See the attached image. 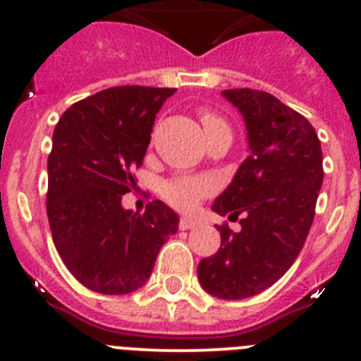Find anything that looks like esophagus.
<instances>
[{
	"instance_id": "34e87169",
	"label": "esophagus",
	"mask_w": 361,
	"mask_h": 361,
	"mask_svg": "<svg viewBox=\"0 0 361 361\" xmlns=\"http://www.w3.org/2000/svg\"><path fill=\"white\" fill-rule=\"evenodd\" d=\"M197 227V221L192 220V218H180V228L181 231H188V228Z\"/></svg>"
}]
</instances>
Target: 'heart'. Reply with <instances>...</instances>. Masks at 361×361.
Returning <instances> with one entry per match:
<instances>
[{
	"instance_id": "heart-1",
	"label": "heart",
	"mask_w": 361,
	"mask_h": 361,
	"mask_svg": "<svg viewBox=\"0 0 361 361\" xmlns=\"http://www.w3.org/2000/svg\"><path fill=\"white\" fill-rule=\"evenodd\" d=\"M199 118L204 127L206 136H213V134L220 133V130H231L227 122L221 118L218 113L206 110H199ZM216 190V183L209 178H195V176H173L171 180L164 181L160 194L169 202L171 206L176 207L180 211H190L197 206V202L206 195H211Z\"/></svg>"
}]
</instances>
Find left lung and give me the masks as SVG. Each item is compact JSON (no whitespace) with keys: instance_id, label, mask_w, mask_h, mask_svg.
I'll return each mask as SVG.
<instances>
[{"instance_id":"1","label":"left lung","mask_w":361,"mask_h":361,"mask_svg":"<svg viewBox=\"0 0 361 361\" xmlns=\"http://www.w3.org/2000/svg\"><path fill=\"white\" fill-rule=\"evenodd\" d=\"M246 123L250 155L211 209L241 218V231L218 225L221 245L197 267L213 297L239 300L274 285L295 262L309 234L323 183L318 134L305 116L264 90L228 89Z\"/></svg>"}]
</instances>
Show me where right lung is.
I'll return each mask as SVG.
<instances>
[{"label": "right lung", "mask_w": 361, "mask_h": 361, "mask_svg": "<svg viewBox=\"0 0 361 361\" xmlns=\"http://www.w3.org/2000/svg\"><path fill=\"white\" fill-rule=\"evenodd\" d=\"M176 89L122 85L63 113L49 155L47 214L57 253L89 290L123 295L141 288L180 218L162 201L145 213L123 209L136 187L155 115Z\"/></svg>", "instance_id": "obj_1"}]
</instances>
